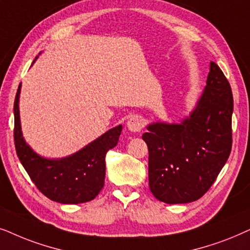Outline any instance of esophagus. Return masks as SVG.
Instances as JSON below:
<instances>
[{"instance_id":"esophagus-1","label":"esophagus","mask_w":250,"mask_h":250,"mask_svg":"<svg viewBox=\"0 0 250 250\" xmlns=\"http://www.w3.org/2000/svg\"><path fill=\"white\" fill-rule=\"evenodd\" d=\"M143 127H144V122H143V119L138 115L131 116L130 119L128 120L127 122V128L131 132H138L141 131Z\"/></svg>"}]
</instances>
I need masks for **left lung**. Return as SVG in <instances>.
I'll return each instance as SVG.
<instances>
[{"label": "left lung", "instance_id": "8db88e82", "mask_svg": "<svg viewBox=\"0 0 250 250\" xmlns=\"http://www.w3.org/2000/svg\"><path fill=\"white\" fill-rule=\"evenodd\" d=\"M206 83L188 116L178 123H149L143 134L148 147L149 189L166 204L200 199L231 153L233 96L214 62Z\"/></svg>", "mask_w": 250, "mask_h": 250}]
</instances>
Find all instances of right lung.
Here are the masks:
<instances>
[{
  "label": "right lung",
  "instance_id": "1",
  "mask_svg": "<svg viewBox=\"0 0 250 250\" xmlns=\"http://www.w3.org/2000/svg\"><path fill=\"white\" fill-rule=\"evenodd\" d=\"M21 90V83L18 86L13 105V136L17 155L22 167L39 191L50 200L64 205H78L91 201L97 197L104 186L105 155L108 149L115 147L118 144L122 125H119L109 129L84 147L65 158H44L38 154L22 137L19 115Z\"/></svg>",
  "mask_w": 250,
  "mask_h": 250
}]
</instances>
